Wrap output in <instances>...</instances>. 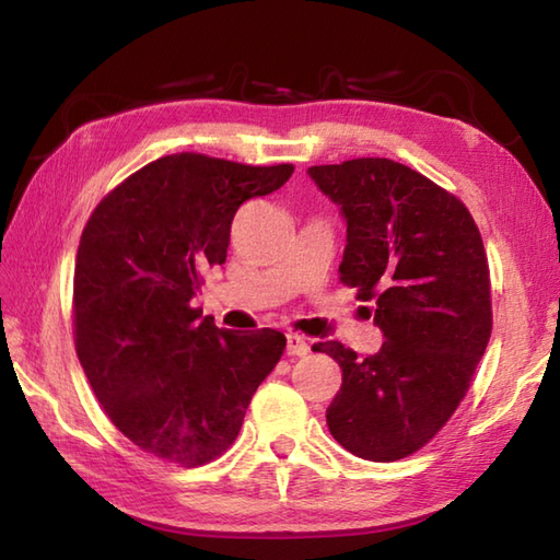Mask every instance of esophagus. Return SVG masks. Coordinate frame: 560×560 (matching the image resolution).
I'll list each match as a JSON object with an SVG mask.
<instances>
[{"mask_svg": "<svg viewBox=\"0 0 560 560\" xmlns=\"http://www.w3.org/2000/svg\"><path fill=\"white\" fill-rule=\"evenodd\" d=\"M307 351H311V347H307L305 337L295 335V331H291V335H287V353H289V355H305Z\"/></svg>", "mask_w": 560, "mask_h": 560, "instance_id": "esophagus-1", "label": "esophagus"}]
</instances>
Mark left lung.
Segmentation results:
<instances>
[{"label": "left lung", "instance_id": "obj_1", "mask_svg": "<svg viewBox=\"0 0 560 560\" xmlns=\"http://www.w3.org/2000/svg\"><path fill=\"white\" fill-rule=\"evenodd\" d=\"M307 173L347 219L339 281L375 303L385 335L368 359L339 341L313 347L341 368L329 433L355 457H409L455 413L491 337L481 233L455 195L409 165L353 159Z\"/></svg>", "mask_w": 560, "mask_h": 560}]
</instances>
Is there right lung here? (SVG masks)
<instances>
[{
  "label": "right lung",
  "mask_w": 560,
  "mask_h": 560,
  "mask_svg": "<svg viewBox=\"0 0 560 560\" xmlns=\"http://www.w3.org/2000/svg\"><path fill=\"white\" fill-rule=\"evenodd\" d=\"M291 163L173 153L110 189L81 233L74 343L103 411L149 455L180 467L221 457L287 337L231 331L192 299L223 265L237 207L279 189Z\"/></svg>",
  "instance_id": "right-lung-1"
}]
</instances>
